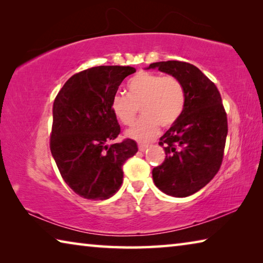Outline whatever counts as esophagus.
<instances>
[{"mask_svg":"<svg viewBox=\"0 0 263 263\" xmlns=\"http://www.w3.org/2000/svg\"><path fill=\"white\" fill-rule=\"evenodd\" d=\"M147 147H148V144H138V148H139V151H141V152H144Z\"/></svg>","mask_w":263,"mask_h":263,"instance_id":"1","label":"esophagus"}]
</instances>
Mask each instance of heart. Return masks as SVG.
Instances as JSON below:
<instances>
[{"mask_svg": "<svg viewBox=\"0 0 263 263\" xmlns=\"http://www.w3.org/2000/svg\"><path fill=\"white\" fill-rule=\"evenodd\" d=\"M128 94L115 92L111 99V110L124 125H132L139 108L142 118L137 122L126 136L139 141L157 137L162 127H169L181 117L185 104L183 84L174 75L142 72L130 80Z\"/></svg>", "mask_w": 263, "mask_h": 263, "instance_id": "obj_1", "label": "heart"}]
</instances>
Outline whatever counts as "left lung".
<instances>
[{"instance_id":"obj_1","label":"left lung","mask_w":263,"mask_h":263,"mask_svg":"<svg viewBox=\"0 0 263 263\" xmlns=\"http://www.w3.org/2000/svg\"><path fill=\"white\" fill-rule=\"evenodd\" d=\"M148 68L174 75L183 84V112L160 138L166 158L153 168L152 175L164 194L186 197L205 186L219 171L228 137V115L216 84L196 66L171 60L153 62Z\"/></svg>"}]
</instances>
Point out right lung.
Returning <instances> with one entry per match:
<instances>
[{
    "instance_id": "obj_1",
    "label": "right lung",
    "mask_w": 263,
    "mask_h": 263,
    "mask_svg": "<svg viewBox=\"0 0 263 263\" xmlns=\"http://www.w3.org/2000/svg\"><path fill=\"white\" fill-rule=\"evenodd\" d=\"M130 66H97L74 74L53 103L50 148L62 179L75 194L103 201L123 183V164L138 152L135 140L110 144L121 133L111 110Z\"/></svg>"
}]
</instances>
